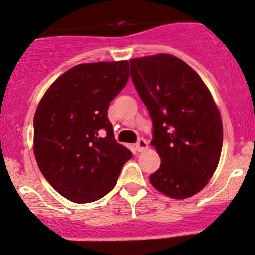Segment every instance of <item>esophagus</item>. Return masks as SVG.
<instances>
[{
  "label": "esophagus",
  "instance_id": "obj_1",
  "mask_svg": "<svg viewBox=\"0 0 255 255\" xmlns=\"http://www.w3.org/2000/svg\"><path fill=\"white\" fill-rule=\"evenodd\" d=\"M147 146H148V143H147V141L144 138H138L137 143H136V149L138 150V152H142V150H144L147 148Z\"/></svg>",
  "mask_w": 255,
  "mask_h": 255
}]
</instances>
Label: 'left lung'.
<instances>
[{
    "label": "left lung",
    "instance_id": "8db88e82",
    "mask_svg": "<svg viewBox=\"0 0 255 255\" xmlns=\"http://www.w3.org/2000/svg\"><path fill=\"white\" fill-rule=\"evenodd\" d=\"M131 79L153 122L150 142L161 164L149 181L175 199L203 190L223 148V123L209 90L190 65L171 54L130 61Z\"/></svg>",
    "mask_w": 255,
    "mask_h": 255
}]
</instances>
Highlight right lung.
Returning a JSON list of instances; mask_svg holds the SVG:
<instances>
[{
    "mask_svg": "<svg viewBox=\"0 0 255 255\" xmlns=\"http://www.w3.org/2000/svg\"><path fill=\"white\" fill-rule=\"evenodd\" d=\"M128 80V61L79 64L59 76L37 106V165L52 187L74 203L106 196L132 157L116 141L107 117Z\"/></svg>",
    "mask_w": 255,
    "mask_h": 255,
    "instance_id": "1",
    "label": "right lung"
}]
</instances>
